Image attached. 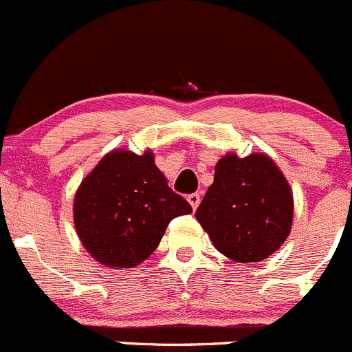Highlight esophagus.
Segmentation results:
<instances>
[{"mask_svg":"<svg viewBox=\"0 0 352 352\" xmlns=\"http://www.w3.org/2000/svg\"><path fill=\"white\" fill-rule=\"evenodd\" d=\"M188 201H190L191 207L197 208L198 205H200V193H191V195H188Z\"/></svg>","mask_w":352,"mask_h":352,"instance_id":"esophagus-1","label":"esophagus"}]
</instances>
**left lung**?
Masks as SVG:
<instances>
[{
  "label": "left lung",
  "mask_w": 352,
  "mask_h": 352,
  "mask_svg": "<svg viewBox=\"0 0 352 352\" xmlns=\"http://www.w3.org/2000/svg\"><path fill=\"white\" fill-rule=\"evenodd\" d=\"M294 201L291 186L265 154H226L215 166L197 221L215 248L239 263L262 262L291 232Z\"/></svg>",
  "instance_id": "8db88e82"
}]
</instances>
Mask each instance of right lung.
Returning a JSON list of instances; mask_svg holds the SVG:
<instances>
[{
	"instance_id": "right-lung-1",
	"label": "right lung",
	"mask_w": 352,
	"mask_h": 352,
	"mask_svg": "<svg viewBox=\"0 0 352 352\" xmlns=\"http://www.w3.org/2000/svg\"><path fill=\"white\" fill-rule=\"evenodd\" d=\"M191 205L168 186L154 154L113 151L80 183L73 221L83 248L106 267L130 269L154 253L169 222Z\"/></svg>"
}]
</instances>
